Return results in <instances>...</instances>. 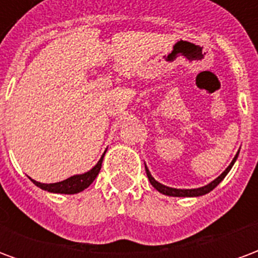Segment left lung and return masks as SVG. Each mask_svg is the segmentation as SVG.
I'll use <instances>...</instances> for the list:
<instances>
[{"label":"left lung","mask_w":258,"mask_h":258,"mask_svg":"<svg viewBox=\"0 0 258 258\" xmlns=\"http://www.w3.org/2000/svg\"><path fill=\"white\" fill-rule=\"evenodd\" d=\"M236 157H238V155L233 157L232 163L229 164L227 167V170L224 171V173L218 177V178H216L213 182H210L209 185H206V186H202V188H198V189H175V188H168V186H166V185H162L160 182H157L156 179L153 178L151 175V173H149V170L146 168V175H148V178H149V181H151V184L156 188L160 194L163 195H167V196H184V198H188V196H202V195H206L209 194L210 190H213L214 188H216L217 185L221 182L222 179L225 178V175L228 174V171L231 170V167L233 166V163H235V160H236Z\"/></svg>","instance_id":"8db88e82"}]
</instances>
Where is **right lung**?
Listing matches in <instances>:
<instances>
[{"instance_id": "obj_1", "label": "right lung", "mask_w": 258, "mask_h": 258, "mask_svg": "<svg viewBox=\"0 0 258 258\" xmlns=\"http://www.w3.org/2000/svg\"><path fill=\"white\" fill-rule=\"evenodd\" d=\"M102 160H103V156L101 157V160L96 163V166L92 170H90L88 173L80 174V175H73L70 178L64 179V181H60V182H55V184H41V182H37L34 179L33 184H36L38 188H41L44 190H48V192H53V194H77V192H81L84 190L85 188H88L94 179L96 178V175L99 174V170L102 167Z\"/></svg>"}]
</instances>
